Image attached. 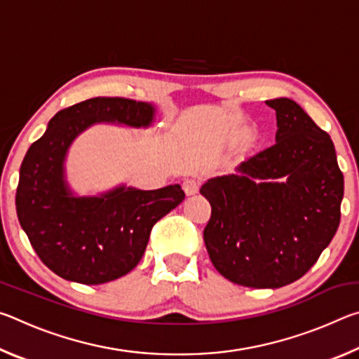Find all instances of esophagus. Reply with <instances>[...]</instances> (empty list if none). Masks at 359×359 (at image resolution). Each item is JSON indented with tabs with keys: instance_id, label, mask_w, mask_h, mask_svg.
<instances>
[{
	"instance_id": "obj_1",
	"label": "esophagus",
	"mask_w": 359,
	"mask_h": 359,
	"mask_svg": "<svg viewBox=\"0 0 359 359\" xmlns=\"http://www.w3.org/2000/svg\"><path fill=\"white\" fill-rule=\"evenodd\" d=\"M199 190V180L196 177H188L184 180V191L191 196V194H196Z\"/></svg>"
}]
</instances>
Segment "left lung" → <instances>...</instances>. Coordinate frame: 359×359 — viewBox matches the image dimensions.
I'll return each instance as SVG.
<instances>
[{"instance_id":"obj_1","label":"left lung","mask_w":359,"mask_h":359,"mask_svg":"<svg viewBox=\"0 0 359 359\" xmlns=\"http://www.w3.org/2000/svg\"><path fill=\"white\" fill-rule=\"evenodd\" d=\"M266 104L276 111V144L199 190L212 208L204 228L212 264L250 288H280L306 274L336 234L344 198L330 135L293 100Z\"/></svg>"}]
</instances>
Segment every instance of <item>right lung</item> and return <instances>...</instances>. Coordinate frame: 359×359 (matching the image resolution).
Instances as JSON below:
<instances>
[{"mask_svg":"<svg viewBox=\"0 0 359 359\" xmlns=\"http://www.w3.org/2000/svg\"><path fill=\"white\" fill-rule=\"evenodd\" d=\"M156 109L126 98H92L57 112L20 166L17 217L48 269L65 280L100 285L135 269L150 231L185 199L179 184L139 190L125 184L79 196L66 179V156L90 126L149 128Z\"/></svg>","mask_w":359,"mask_h":359,"instance_id":"right-lung-1","label":"right lung"}]
</instances>
